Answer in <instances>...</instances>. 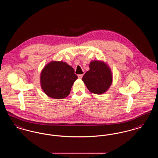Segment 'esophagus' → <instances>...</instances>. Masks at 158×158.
Returning <instances> with one entry per match:
<instances>
[{"label":"esophagus","instance_id":"34e87169","mask_svg":"<svg viewBox=\"0 0 158 158\" xmlns=\"http://www.w3.org/2000/svg\"><path fill=\"white\" fill-rule=\"evenodd\" d=\"M77 76H78V78H79V79H82L83 77V75H78Z\"/></svg>","mask_w":158,"mask_h":158}]
</instances>
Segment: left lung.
<instances>
[{"instance_id":"left-lung-1","label":"left lung","mask_w":158,"mask_h":158,"mask_svg":"<svg viewBox=\"0 0 158 158\" xmlns=\"http://www.w3.org/2000/svg\"><path fill=\"white\" fill-rule=\"evenodd\" d=\"M82 81L90 92L101 95L110 88L113 82L112 72L104 61H90L89 70L83 75Z\"/></svg>"}]
</instances>
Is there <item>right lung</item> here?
<instances>
[{"mask_svg":"<svg viewBox=\"0 0 158 158\" xmlns=\"http://www.w3.org/2000/svg\"><path fill=\"white\" fill-rule=\"evenodd\" d=\"M77 79L75 70L66 62L52 61L46 64L40 75V83L45 94L54 99H63L69 95Z\"/></svg>","mask_w":158,"mask_h":158,"instance_id":"right-lung-1","label":"right lung"}]
</instances>
